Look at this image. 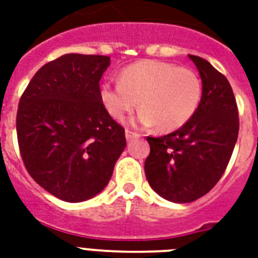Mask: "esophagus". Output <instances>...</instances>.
Returning a JSON list of instances; mask_svg holds the SVG:
<instances>
[{"label":"esophagus","mask_w":258,"mask_h":258,"mask_svg":"<svg viewBox=\"0 0 258 258\" xmlns=\"http://www.w3.org/2000/svg\"><path fill=\"white\" fill-rule=\"evenodd\" d=\"M137 137H139L137 133H134V131H130V130H125V139H127V141H131L133 138H137Z\"/></svg>","instance_id":"obj_1"}]
</instances>
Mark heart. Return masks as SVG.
<instances>
[{"label": "heart", "instance_id": "b5f03b06", "mask_svg": "<svg viewBox=\"0 0 258 258\" xmlns=\"http://www.w3.org/2000/svg\"><path fill=\"white\" fill-rule=\"evenodd\" d=\"M203 86L199 76L177 64L143 59L128 64L119 74V84L104 82L100 100L113 117L120 120L135 109V123L157 124L162 133H172L194 117L202 101Z\"/></svg>", "mask_w": 258, "mask_h": 258}]
</instances>
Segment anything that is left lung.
Segmentation results:
<instances>
[{"label": "left lung", "instance_id": "obj_1", "mask_svg": "<svg viewBox=\"0 0 258 258\" xmlns=\"http://www.w3.org/2000/svg\"><path fill=\"white\" fill-rule=\"evenodd\" d=\"M189 59L203 84L198 111L174 133L147 137V181L174 203L195 202L215 186L227 168L239 130L238 108L227 78L206 59L195 55Z\"/></svg>", "mask_w": 258, "mask_h": 258}]
</instances>
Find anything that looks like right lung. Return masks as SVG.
Returning a JSON list of instances; mask_svg holds the SVG:
<instances>
[{
    "instance_id": "right-lung-1",
    "label": "right lung",
    "mask_w": 258,
    "mask_h": 258,
    "mask_svg": "<svg viewBox=\"0 0 258 258\" xmlns=\"http://www.w3.org/2000/svg\"><path fill=\"white\" fill-rule=\"evenodd\" d=\"M104 55L66 54L37 70L20 98L16 130L29 176L64 202L107 186L125 147L124 128L100 100Z\"/></svg>"
}]
</instances>
